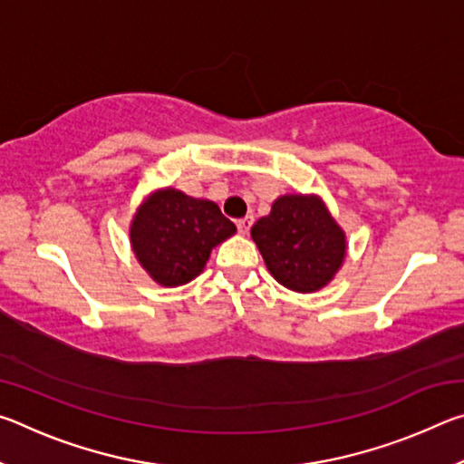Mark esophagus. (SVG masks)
Segmentation results:
<instances>
[{
	"instance_id": "34e87169",
	"label": "esophagus",
	"mask_w": 464,
	"mask_h": 464,
	"mask_svg": "<svg viewBox=\"0 0 464 464\" xmlns=\"http://www.w3.org/2000/svg\"><path fill=\"white\" fill-rule=\"evenodd\" d=\"M251 225H254V217H243L237 221V231L241 235H247L249 229H251Z\"/></svg>"
}]
</instances>
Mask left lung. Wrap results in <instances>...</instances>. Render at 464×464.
<instances>
[{
    "label": "left lung",
    "instance_id": "left-lung-1",
    "mask_svg": "<svg viewBox=\"0 0 464 464\" xmlns=\"http://www.w3.org/2000/svg\"><path fill=\"white\" fill-rule=\"evenodd\" d=\"M274 278L296 293H315L334 280L345 257V233L319 196L286 194L251 227Z\"/></svg>",
    "mask_w": 464,
    "mask_h": 464
}]
</instances>
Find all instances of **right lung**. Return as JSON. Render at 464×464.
Masks as SVG:
<instances>
[{
	"mask_svg": "<svg viewBox=\"0 0 464 464\" xmlns=\"http://www.w3.org/2000/svg\"><path fill=\"white\" fill-rule=\"evenodd\" d=\"M235 233L215 202L176 188L153 192L130 223V246L157 285L179 286L198 276L213 247Z\"/></svg>",
	"mask_w": 464,
	"mask_h": 464,
	"instance_id": "1",
	"label": "right lung"
}]
</instances>
